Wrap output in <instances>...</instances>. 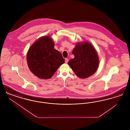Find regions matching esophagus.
I'll return each instance as SVG.
<instances>
[{
    "mask_svg": "<svg viewBox=\"0 0 130 130\" xmlns=\"http://www.w3.org/2000/svg\"><path fill=\"white\" fill-rule=\"evenodd\" d=\"M68 61H69V59H68V58H66V59H65V62L66 63H67Z\"/></svg>",
    "mask_w": 130,
    "mask_h": 130,
    "instance_id": "1",
    "label": "esophagus"
}]
</instances>
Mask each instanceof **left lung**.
I'll list each match as a JSON object with an SVG mask.
<instances>
[{"label": "left lung", "instance_id": "obj_1", "mask_svg": "<svg viewBox=\"0 0 130 130\" xmlns=\"http://www.w3.org/2000/svg\"><path fill=\"white\" fill-rule=\"evenodd\" d=\"M72 53L74 58L70 59L68 64L79 77L86 78L96 72L99 67V59L91 44H77Z\"/></svg>", "mask_w": 130, "mask_h": 130}]
</instances>
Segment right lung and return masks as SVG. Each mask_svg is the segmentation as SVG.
Wrapping results in <instances>:
<instances>
[{
	"label": "right lung",
	"instance_id": "1",
	"mask_svg": "<svg viewBox=\"0 0 130 130\" xmlns=\"http://www.w3.org/2000/svg\"><path fill=\"white\" fill-rule=\"evenodd\" d=\"M27 60L31 72L38 78H50L64 63L61 53L54 49L49 37H43L33 44L29 50Z\"/></svg>",
	"mask_w": 130,
	"mask_h": 130
}]
</instances>
